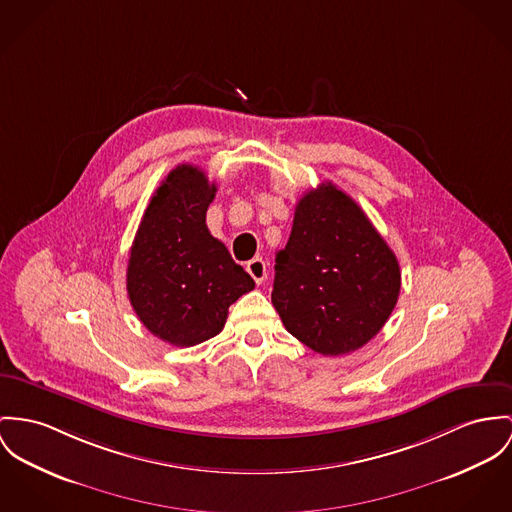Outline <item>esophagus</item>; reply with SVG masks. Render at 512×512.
<instances>
[{
    "label": "esophagus",
    "instance_id": "1",
    "mask_svg": "<svg viewBox=\"0 0 512 512\" xmlns=\"http://www.w3.org/2000/svg\"><path fill=\"white\" fill-rule=\"evenodd\" d=\"M247 273L251 275V278L257 282V284H263L265 278H267V265L263 259H253L247 263Z\"/></svg>",
    "mask_w": 512,
    "mask_h": 512
}]
</instances>
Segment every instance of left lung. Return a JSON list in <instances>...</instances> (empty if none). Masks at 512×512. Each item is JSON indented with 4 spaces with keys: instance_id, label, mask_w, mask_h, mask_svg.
<instances>
[{
    "instance_id": "8db88e82",
    "label": "left lung",
    "mask_w": 512,
    "mask_h": 512,
    "mask_svg": "<svg viewBox=\"0 0 512 512\" xmlns=\"http://www.w3.org/2000/svg\"><path fill=\"white\" fill-rule=\"evenodd\" d=\"M399 288L394 251L353 198L323 183L298 200L271 294L290 335L323 356L353 353L384 327Z\"/></svg>"
}]
</instances>
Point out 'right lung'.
Here are the masks:
<instances>
[{
	"mask_svg": "<svg viewBox=\"0 0 512 512\" xmlns=\"http://www.w3.org/2000/svg\"><path fill=\"white\" fill-rule=\"evenodd\" d=\"M216 191L202 169L177 165L150 200L130 249V304L150 333L175 347L218 335L228 308L255 288L206 228Z\"/></svg>",
	"mask_w": 512,
	"mask_h": 512,
	"instance_id": "right-lung-1",
	"label": "right lung"
}]
</instances>
